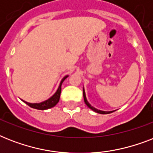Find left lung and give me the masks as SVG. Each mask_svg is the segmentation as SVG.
Returning a JSON list of instances; mask_svg holds the SVG:
<instances>
[{"mask_svg":"<svg viewBox=\"0 0 153 153\" xmlns=\"http://www.w3.org/2000/svg\"><path fill=\"white\" fill-rule=\"evenodd\" d=\"M83 98H84V102H85V103H86V105H87V106H88L90 109H92L93 111L96 112V113H98V114H110V113H113V112H114V111H102V110L96 109V108H94V107L92 106V105H91L89 103L88 101H87V99H86V93H85V90H84V87H83Z\"/></svg>","mask_w":153,"mask_h":153,"instance_id":"left-lung-1","label":"left lung"}]
</instances>
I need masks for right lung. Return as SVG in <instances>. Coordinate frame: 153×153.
Segmentation results:
<instances>
[{"instance_id": "obj_1", "label": "right lung", "mask_w": 153, "mask_h": 153, "mask_svg": "<svg viewBox=\"0 0 153 153\" xmlns=\"http://www.w3.org/2000/svg\"><path fill=\"white\" fill-rule=\"evenodd\" d=\"M68 75H66L62 79L61 82H60L59 86L58 87L57 91L55 92L51 98H49L48 99L44 101V102H39V103H30V102H25V101L22 100L23 102L26 103L27 105H29L30 107H32L33 109H40V110H44V109H50V108H52L57 104L59 101L60 98V94H61V86H62V83L63 82L65 79H67Z\"/></svg>"}]
</instances>
